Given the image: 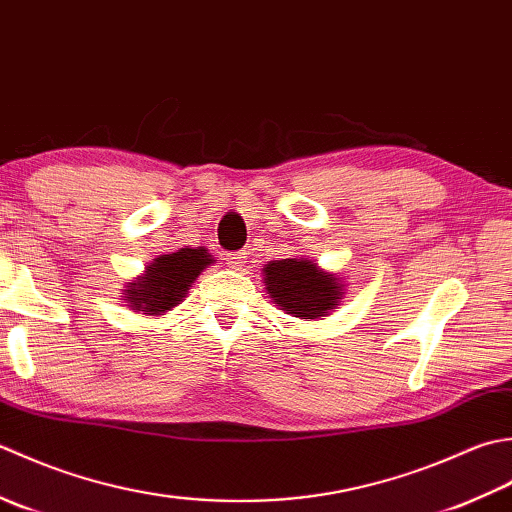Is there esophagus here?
Returning a JSON list of instances; mask_svg holds the SVG:
<instances>
[{
	"mask_svg": "<svg viewBox=\"0 0 512 512\" xmlns=\"http://www.w3.org/2000/svg\"><path fill=\"white\" fill-rule=\"evenodd\" d=\"M247 263V256L245 252H234V254H227V265L232 269H241Z\"/></svg>",
	"mask_w": 512,
	"mask_h": 512,
	"instance_id": "esophagus-1",
	"label": "esophagus"
}]
</instances>
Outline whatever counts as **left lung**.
<instances>
[{
  "label": "left lung",
  "instance_id": "1",
  "mask_svg": "<svg viewBox=\"0 0 512 512\" xmlns=\"http://www.w3.org/2000/svg\"><path fill=\"white\" fill-rule=\"evenodd\" d=\"M265 289L278 309L300 320H316L336 309L344 285L336 274L322 271L307 258L269 260L263 269Z\"/></svg>",
  "mask_w": 512,
  "mask_h": 512
}]
</instances>
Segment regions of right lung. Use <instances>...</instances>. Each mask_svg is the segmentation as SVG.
Here are the masks:
<instances>
[{"instance_id": "add662e5", "label": "right lung", "mask_w": 512, "mask_h": 512, "mask_svg": "<svg viewBox=\"0 0 512 512\" xmlns=\"http://www.w3.org/2000/svg\"><path fill=\"white\" fill-rule=\"evenodd\" d=\"M212 263L214 258L205 247H183L179 252L154 258V263L145 267V274L123 289V300H128V307L134 311L163 316L165 311L181 305L198 274Z\"/></svg>"}]
</instances>
